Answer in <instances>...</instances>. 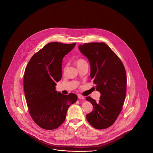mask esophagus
I'll use <instances>...</instances> for the list:
<instances>
[{
  "mask_svg": "<svg viewBox=\"0 0 153 153\" xmlns=\"http://www.w3.org/2000/svg\"><path fill=\"white\" fill-rule=\"evenodd\" d=\"M78 98L80 99H82V100L85 99V97L84 96H81V95H78Z\"/></svg>",
  "mask_w": 153,
  "mask_h": 153,
  "instance_id": "34e87169",
  "label": "esophagus"
}]
</instances>
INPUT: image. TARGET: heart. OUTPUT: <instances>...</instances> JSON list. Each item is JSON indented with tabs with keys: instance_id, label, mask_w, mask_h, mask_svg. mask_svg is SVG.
<instances>
[{
	"instance_id": "obj_1",
	"label": "heart",
	"mask_w": 153,
	"mask_h": 153,
	"mask_svg": "<svg viewBox=\"0 0 153 153\" xmlns=\"http://www.w3.org/2000/svg\"><path fill=\"white\" fill-rule=\"evenodd\" d=\"M85 62H87L83 59H79L76 61V64H77V66L80 65H81L82 64H84Z\"/></svg>"
}]
</instances>
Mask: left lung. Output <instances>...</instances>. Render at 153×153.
<instances>
[{
  "label": "left lung",
  "mask_w": 153,
  "mask_h": 153,
  "mask_svg": "<svg viewBox=\"0 0 153 153\" xmlns=\"http://www.w3.org/2000/svg\"><path fill=\"white\" fill-rule=\"evenodd\" d=\"M79 49L88 58L90 77L94 80L96 90L101 94L98 102L89 96L86 97L93 105L87 119L96 129L107 128L115 122L123 105L127 84L124 66L117 54L104 43L80 44Z\"/></svg>",
  "instance_id": "left-lung-1"
}]
</instances>
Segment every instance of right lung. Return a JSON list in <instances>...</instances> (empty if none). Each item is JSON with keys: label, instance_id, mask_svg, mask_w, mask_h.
<instances>
[{"label": "right lung", "instance_id": "add662e5", "mask_svg": "<svg viewBox=\"0 0 153 153\" xmlns=\"http://www.w3.org/2000/svg\"><path fill=\"white\" fill-rule=\"evenodd\" d=\"M76 43L51 42L36 53L26 68L23 85L30 114L35 123L45 130L58 128L65 121L69 106L77 95H63L56 91L62 77L63 58Z\"/></svg>", "mask_w": 153, "mask_h": 153}]
</instances>
